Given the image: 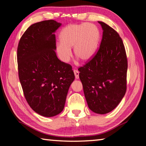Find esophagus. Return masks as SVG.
<instances>
[{
  "label": "esophagus",
  "instance_id": "esophagus-1",
  "mask_svg": "<svg viewBox=\"0 0 146 146\" xmlns=\"http://www.w3.org/2000/svg\"><path fill=\"white\" fill-rule=\"evenodd\" d=\"M74 73H75V78L76 79L79 78V71L78 70H74Z\"/></svg>",
  "mask_w": 146,
  "mask_h": 146
}]
</instances>
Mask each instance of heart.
I'll list each match as a JSON object with an SVG mask.
<instances>
[{"label":"heart","instance_id":"heart-1","mask_svg":"<svg viewBox=\"0 0 146 146\" xmlns=\"http://www.w3.org/2000/svg\"><path fill=\"white\" fill-rule=\"evenodd\" d=\"M98 38V30L93 24H70L62 30L60 42L56 44V51L61 60L67 62L70 60L71 48L73 47L76 57L87 61L95 52Z\"/></svg>","mask_w":146,"mask_h":146}]
</instances>
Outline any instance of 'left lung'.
<instances>
[{
  "mask_svg": "<svg viewBox=\"0 0 146 146\" xmlns=\"http://www.w3.org/2000/svg\"><path fill=\"white\" fill-rule=\"evenodd\" d=\"M98 23L103 29L100 45L78 70L89 108L106 114L117 107L126 92L127 58L117 31L103 22Z\"/></svg>",
  "mask_w": 146,
  "mask_h": 146,
  "instance_id": "left-lung-1",
  "label": "left lung"
}]
</instances>
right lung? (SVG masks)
Segmentation results:
<instances>
[{
  "label": "right lung",
  "instance_id": "right-lung-1",
  "mask_svg": "<svg viewBox=\"0 0 146 146\" xmlns=\"http://www.w3.org/2000/svg\"><path fill=\"white\" fill-rule=\"evenodd\" d=\"M61 26L54 20L32 24L20 39L17 62L24 97L34 111L46 117L62 112L75 79L70 64L56 55L55 35Z\"/></svg>",
  "mask_w": 146,
  "mask_h": 146
}]
</instances>
